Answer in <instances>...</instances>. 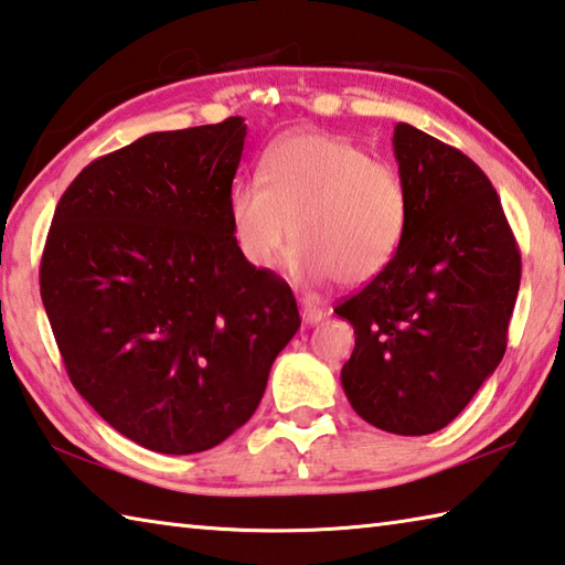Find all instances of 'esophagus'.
<instances>
[{
  "label": "esophagus",
  "instance_id": "1",
  "mask_svg": "<svg viewBox=\"0 0 565 565\" xmlns=\"http://www.w3.org/2000/svg\"><path fill=\"white\" fill-rule=\"evenodd\" d=\"M326 309L321 303H316V301H311V299H303L301 301V318H303V323L306 326H316L318 321H321V318H326Z\"/></svg>",
  "mask_w": 565,
  "mask_h": 565
}]
</instances>
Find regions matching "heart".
<instances>
[{"mask_svg":"<svg viewBox=\"0 0 565 565\" xmlns=\"http://www.w3.org/2000/svg\"><path fill=\"white\" fill-rule=\"evenodd\" d=\"M409 200L387 160L328 132L284 138L262 166V184L234 188V239L254 269H274L294 247L313 281L363 286L381 276L407 230Z\"/></svg>","mask_w":565,"mask_h":565,"instance_id":"obj_1","label":"heart"}]
</instances>
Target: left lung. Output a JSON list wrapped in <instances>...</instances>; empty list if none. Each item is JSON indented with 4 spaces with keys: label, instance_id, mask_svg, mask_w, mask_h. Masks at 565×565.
I'll use <instances>...</instances> for the list:
<instances>
[{
    "label": "left lung",
    "instance_id": "obj_1",
    "mask_svg": "<svg viewBox=\"0 0 565 565\" xmlns=\"http://www.w3.org/2000/svg\"><path fill=\"white\" fill-rule=\"evenodd\" d=\"M409 214L387 269L335 306L355 348L348 403L393 435H429L467 407L507 351L521 254L489 178L407 122L393 136Z\"/></svg>",
    "mask_w": 565,
    "mask_h": 565
}]
</instances>
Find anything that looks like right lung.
Segmentation results:
<instances>
[{
    "mask_svg": "<svg viewBox=\"0 0 565 565\" xmlns=\"http://www.w3.org/2000/svg\"><path fill=\"white\" fill-rule=\"evenodd\" d=\"M244 138L239 116L150 132L81 170L51 220L39 284L66 373L152 452L224 443L301 326L289 284L234 239Z\"/></svg>",
    "mask_w": 565,
    "mask_h": 565,
    "instance_id": "right-lung-1",
    "label": "right lung"
}]
</instances>
